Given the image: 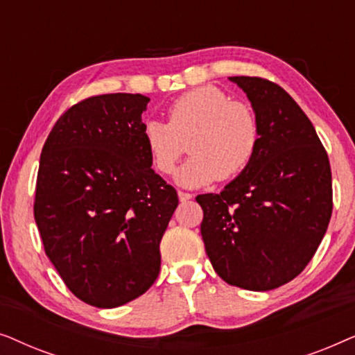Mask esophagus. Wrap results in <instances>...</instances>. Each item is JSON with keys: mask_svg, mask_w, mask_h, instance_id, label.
I'll list each match as a JSON object with an SVG mask.
<instances>
[{"mask_svg": "<svg viewBox=\"0 0 355 355\" xmlns=\"http://www.w3.org/2000/svg\"><path fill=\"white\" fill-rule=\"evenodd\" d=\"M178 196H179V200H181V202H187V200H191V198H192V193L184 192V191H179Z\"/></svg>", "mask_w": 355, "mask_h": 355, "instance_id": "esophagus-1", "label": "esophagus"}]
</instances>
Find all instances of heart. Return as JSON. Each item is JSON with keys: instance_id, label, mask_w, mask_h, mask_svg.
<instances>
[{"instance_id": "obj_1", "label": "heart", "mask_w": 355, "mask_h": 355, "mask_svg": "<svg viewBox=\"0 0 355 355\" xmlns=\"http://www.w3.org/2000/svg\"><path fill=\"white\" fill-rule=\"evenodd\" d=\"M145 147L155 169L171 174L189 142L192 157L178 169L184 187L226 181L249 166L260 142V125L254 108L231 100L213 85L184 92L169 105L166 121L150 118L142 125Z\"/></svg>"}]
</instances>
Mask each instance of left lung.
<instances>
[{"instance_id":"obj_1","label":"left lung","mask_w":355,"mask_h":355,"mask_svg":"<svg viewBox=\"0 0 355 355\" xmlns=\"http://www.w3.org/2000/svg\"><path fill=\"white\" fill-rule=\"evenodd\" d=\"M249 96L260 142L220 193H202L200 232L227 284L270 291L304 271L333 211L331 168L313 124L288 92L263 77H230Z\"/></svg>"}]
</instances>
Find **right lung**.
<instances>
[{"label":"right lung","mask_w":355,"mask_h":355,"mask_svg":"<svg viewBox=\"0 0 355 355\" xmlns=\"http://www.w3.org/2000/svg\"><path fill=\"white\" fill-rule=\"evenodd\" d=\"M140 94L71 106L42 148L33 216L67 289L100 309L137 299L159 273L176 189L152 169Z\"/></svg>","instance_id":"add662e5"}]
</instances>
